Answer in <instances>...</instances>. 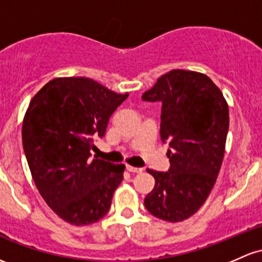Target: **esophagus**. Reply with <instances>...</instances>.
Segmentation results:
<instances>
[{
  "label": "esophagus",
  "instance_id": "esophagus-1",
  "mask_svg": "<svg viewBox=\"0 0 262 262\" xmlns=\"http://www.w3.org/2000/svg\"><path fill=\"white\" fill-rule=\"evenodd\" d=\"M126 170H128L129 173H142L143 169L136 168V166H132V165H126Z\"/></svg>",
  "mask_w": 262,
  "mask_h": 262
}]
</instances>
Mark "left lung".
I'll list each match as a JSON object with an SVG mask.
<instances>
[{
	"label": "left lung",
	"instance_id": "8db88e82",
	"mask_svg": "<svg viewBox=\"0 0 262 262\" xmlns=\"http://www.w3.org/2000/svg\"><path fill=\"white\" fill-rule=\"evenodd\" d=\"M142 99L162 103L160 137L170 146L169 170L148 169L155 185L144 205L159 219L183 221L205 203L219 175L229 130L228 103L208 76L184 70L163 74Z\"/></svg>",
	"mask_w": 262,
	"mask_h": 262
}]
</instances>
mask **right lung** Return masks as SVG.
Returning <instances> with one entry per match:
<instances>
[{"label": "right lung", "instance_id": "right-lung-1", "mask_svg": "<svg viewBox=\"0 0 262 262\" xmlns=\"http://www.w3.org/2000/svg\"><path fill=\"white\" fill-rule=\"evenodd\" d=\"M129 94L93 79L50 80L31 100L22 143L33 182L47 205L72 225L97 223L107 214L124 164L91 159L93 140Z\"/></svg>", "mask_w": 262, "mask_h": 262}]
</instances>
